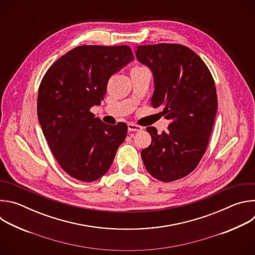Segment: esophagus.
Segmentation results:
<instances>
[{"label":"esophagus","instance_id":"esophagus-1","mask_svg":"<svg viewBox=\"0 0 255 255\" xmlns=\"http://www.w3.org/2000/svg\"><path fill=\"white\" fill-rule=\"evenodd\" d=\"M128 130L131 132H138L142 130V127L139 125H136L134 123H128Z\"/></svg>","mask_w":255,"mask_h":255}]
</instances>
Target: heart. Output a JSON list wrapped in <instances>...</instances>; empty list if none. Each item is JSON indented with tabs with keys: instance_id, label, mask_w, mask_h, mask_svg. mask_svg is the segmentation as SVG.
<instances>
[{
	"instance_id": "heart-1",
	"label": "heart",
	"mask_w": 255,
	"mask_h": 255,
	"mask_svg": "<svg viewBox=\"0 0 255 255\" xmlns=\"http://www.w3.org/2000/svg\"><path fill=\"white\" fill-rule=\"evenodd\" d=\"M138 67H141V66H135L134 68H138ZM134 68H132V69H134Z\"/></svg>"
}]
</instances>
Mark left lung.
Here are the masks:
<instances>
[{
	"mask_svg": "<svg viewBox=\"0 0 255 255\" xmlns=\"http://www.w3.org/2000/svg\"><path fill=\"white\" fill-rule=\"evenodd\" d=\"M135 54L153 75L151 106L162 107L170 120L166 132L146 129L152 141L141 157L153 177L168 183L191 173L206 151L218 106L215 83L205 62L187 46L139 45Z\"/></svg>",
	"mask_w": 255,
	"mask_h": 255,
	"instance_id": "1",
	"label": "left lung"
}]
</instances>
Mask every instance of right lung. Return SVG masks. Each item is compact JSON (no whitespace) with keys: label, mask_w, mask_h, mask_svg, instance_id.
Here are the masks:
<instances>
[{"label":"right lung","mask_w":255,"mask_h":255,"mask_svg":"<svg viewBox=\"0 0 255 255\" xmlns=\"http://www.w3.org/2000/svg\"><path fill=\"white\" fill-rule=\"evenodd\" d=\"M133 59L127 45H82L59 57L44 75L38 120L52 154L70 176L90 183L110 169L127 125H108L90 109L101 105L109 79Z\"/></svg>","instance_id":"obj_1"}]
</instances>
